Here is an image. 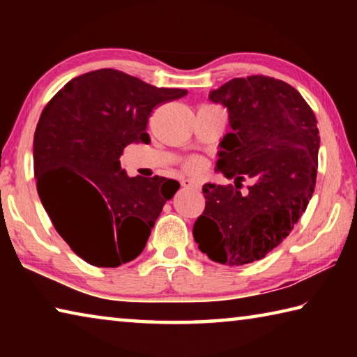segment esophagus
Listing matches in <instances>:
<instances>
[{
  "label": "esophagus",
  "mask_w": 357,
  "mask_h": 357,
  "mask_svg": "<svg viewBox=\"0 0 357 357\" xmlns=\"http://www.w3.org/2000/svg\"><path fill=\"white\" fill-rule=\"evenodd\" d=\"M181 185L185 187V189H198V187H200L195 179H189V178L181 179Z\"/></svg>",
  "instance_id": "34e87169"
}]
</instances>
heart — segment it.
<instances>
[{
	"mask_svg": "<svg viewBox=\"0 0 357 357\" xmlns=\"http://www.w3.org/2000/svg\"><path fill=\"white\" fill-rule=\"evenodd\" d=\"M185 167L189 168V170H195V168H198V162L197 160H189L185 164Z\"/></svg>",
	"mask_w": 357,
	"mask_h": 357,
	"instance_id": "obj_1",
	"label": "heart"
}]
</instances>
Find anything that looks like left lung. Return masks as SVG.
<instances>
[{
  "mask_svg": "<svg viewBox=\"0 0 357 357\" xmlns=\"http://www.w3.org/2000/svg\"><path fill=\"white\" fill-rule=\"evenodd\" d=\"M209 99L228 108L231 132L220 142L217 170L234 185L204 184L206 206L193 225L198 249L220 264L264 258L301 219L315 190L319 132L296 89L266 75L233 78ZM254 181L241 194L237 184Z\"/></svg>",
  "mask_w": 357,
  "mask_h": 357,
  "instance_id": "left-lung-1",
  "label": "left lung"
}]
</instances>
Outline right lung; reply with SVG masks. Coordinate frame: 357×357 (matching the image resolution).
Returning a JSON list of instances; mask_svg holds the SVG:
<instances>
[{
	"mask_svg": "<svg viewBox=\"0 0 357 357\" xmlns=\"http://www.w3.org/2000/svg\"><path fill=\"white\" fill-rule=\"evenodd\" d=\"M185 89L155 88L116 69L72 78L45 105L34 132V176L48 217L69 247L98 268H118L143 252L179 183L129 178L119 157L149 143L155 107Z\"/></svg>",
	"mask_w": 357,
	"mask_h": 357,
	"instance_id": "obj_1",
	"label": "right lung"
}]
</instances>
